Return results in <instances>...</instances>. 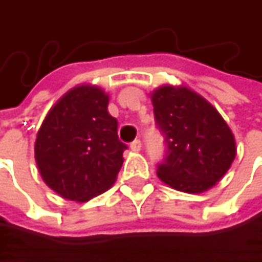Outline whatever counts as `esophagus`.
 Here are the masks:
<instances>
[{
	"label": "esophagus",
	"instance_id": "34e87169",
	"mask_svg": "<svg viewBox=\"0 0 262 262\" xmlns=\"http://www.w3.org/2000/svg\"><path fill=\"white\" fill-rule=\"evenodd\" d=\"M130 148L133 151H139V150H141V141H139V139H135L130 144Z\"/></svg>",
	"mask_w": 262,
	"mask_h": 262
}]
</instances>
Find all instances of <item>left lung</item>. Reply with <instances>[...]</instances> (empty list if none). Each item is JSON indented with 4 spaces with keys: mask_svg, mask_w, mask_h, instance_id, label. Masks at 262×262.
<instances>
[{
    "mask_svg": "<svg viewBox=\"0 0 262 262\" xmlns=\"http://www.w3.org/2000/svg\"><path fill=\"white\" fill-rule=\"evenodd\" d=\"M151 103L168 148L158 178L188 194L208 191L220 182L235 159L236 145L219 111L192 89L173 84L156 88Z\"/></svg>",
    "mask_w": 262,
    "mask_h": 262,
    "instance_id": "8db88e82",
    "label": "left lung"
}]
</instances>
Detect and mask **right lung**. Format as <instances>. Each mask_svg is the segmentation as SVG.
Here are the masks:
<instances>
[{
	"label": "right lung",
	"instance_id": "1",
	"mask_svg": "<svg viewBox=\"0 0 262 262\" xmlns=\"http://www.w3.org/2000/svg\"><path fill=\"white\" fill-rule=\"evenodd\" d=\"M107 104L101 88L79 84L56 101L37 130V170L63 199L88 202L117 181L127 145L118 139V123Z\"/></svg>",
	"mask_w": 262,
	"mask_h": 262
}]
</instances>
